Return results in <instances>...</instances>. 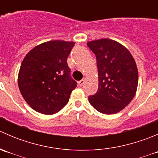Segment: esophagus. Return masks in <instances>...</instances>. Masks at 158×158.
<instances>
[{"mask_svg":"<svg viewBox=\"0 0 158 158\" xmlns=\"http://www.w3.org/2000/svg\"><path fill=\"white\" fill-rule=\"evenodd\" d=\"M85 79H82V80L79 81V82H78V84H79V86H82V85H83L84 84H85Z\"/></svg>","mask_w":158,"mask_h":158,"instance_id":"obj_1","label":"esophagus"}]
</instances>
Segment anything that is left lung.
<instances>
[{"label":"left lung","mask_w":158,"mask_h":158,"mask_svg":"<svg viewBox=\"0 0 158 158\" xmlns=\"http://www.w3.org/2000/svg\"><path fill=\"white\" fill-rule=\"evenodd\" d=\"M96 57L99 84L90 104L102 114H115L131 102L136 93L138 73L130 52L122 44L109 39L87 44Z\"/></svg>","instance_id":"1"}]
</instances>
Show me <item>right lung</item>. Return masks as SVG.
<instances>
[{"label": "right lung", "mask_w": 158, "mask_h": 158, "mask_svg": "<svg viewBox=\"0 0 158 158\" xmlns=\"http://www.w3.org/2000/svg\"><path fill=\"white\" fill-rule=\"evenodd\" d=\"M75 43L52 40L30 50L18 75L22 96L35 111L52 114L69 102L77 82L71 76L67 58Z\"/></svg>", "instance_id": "right-lung-1"}]
</instances>
